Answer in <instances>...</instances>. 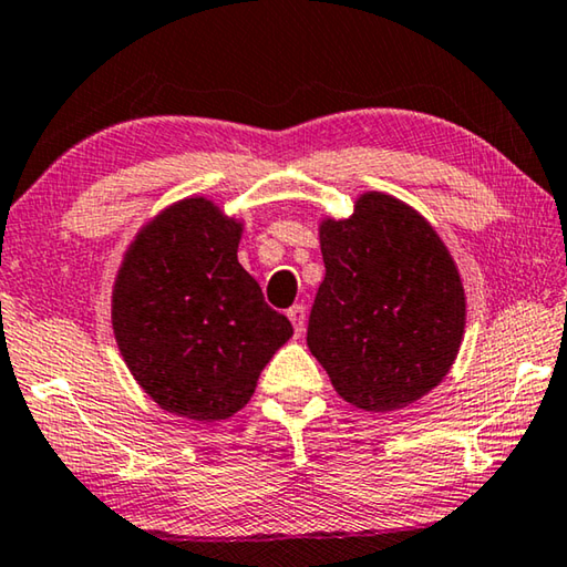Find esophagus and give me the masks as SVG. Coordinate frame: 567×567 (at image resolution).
Instances as JSON below:
<instances>
[{
    "label": "esophagus",
    "instance_id": "obj_1",
    "mask_svg": "<svg viewBox=\"0 0 567 567\" xmlns=\"http://www.w3.org/2000/svg\"><path fill=\"white\" fill-rule=\"evenodd\" d=\"M289 319L293 323L296 337H301L303 329H306V306L303 303H293L291 309H289Z\"/></svg>",
    "mask_w": 567,
    "mask_h": 567
}]
</instances>
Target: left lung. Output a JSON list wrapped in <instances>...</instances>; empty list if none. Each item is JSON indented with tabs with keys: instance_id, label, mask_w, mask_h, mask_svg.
Returning <instances> with one entry per match:
<instances>
[{
	"instance_id": "8db88e82",
	"label": "left lung",
	"mask_w": 567,
	"mask_h": 567,
	"mask_svg": "<svg viewBox=\"0 0 567 567\" xmlns=\"http://www.w3.org/2000/svg\"><path fill=\"white\" fill-rule=\"evenodd\" d=\"M327 276L306 344L359 410L394 412L432 392L465 333V291L420 213L364 193L354 216L321 223Z\"/></svg>"
}]
</instances>
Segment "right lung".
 Instances as JSON below:
<instances>
[{"instance_id": "add662e5", "label": "right lung", "mask_w": 567, "mask_h": 567, "mask_svg": "<svg viewBox=\"0 0 567 567\" xmlns=\"http://www.w3.org/2000/svg\"><path fill=\"white\" fill-rule=\"evenodd\" d=\"M240 223L206 198L163 210L125 254L113 329L127 369L165 412L218 422L244 410L293 333L238 264Z\"/></svg>"}]
</instances>
